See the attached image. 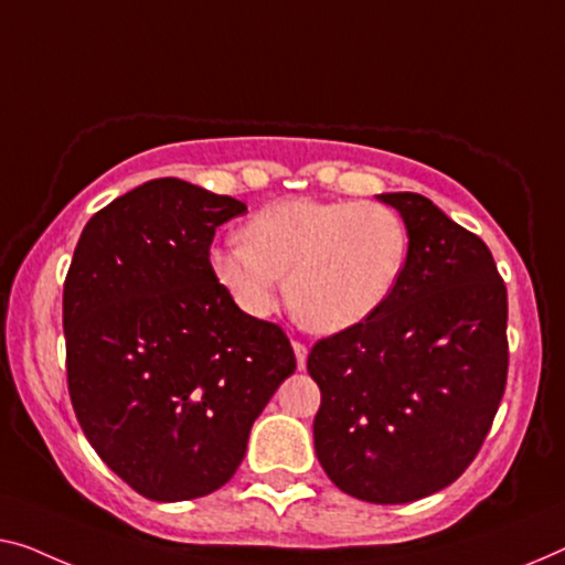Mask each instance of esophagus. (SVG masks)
<instances>
[{
	"label": "esophagus",
	"mask_w": 565,
	"mask_h": 565,
	"mask_svg": "<svg viewBox=\"0 0 565 565\" xmlns=\"http://www.w3.org/2000/svg\"><path fill=\"white\" fill-rule=\"evenodd\" d=\"M294 355H297V367L305 370L307 367V344L294 342Z\"/></svg>",
	"instance_id": "obj_1"
}]
</instances>
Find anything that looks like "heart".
Here are the masks:
<instances>
[{"label": "heart", "mask_w": 565, "mask_h": 565, "mask_svg": "<svg viewBox=\"0 0 565 565\" xmlns=\"http://www.w3.org/2000/svg\"><path fill=\"white\" fill-rule=\"evenodd\" d=\"M241 238L207 254L210 274L233 305L254 319L274 315L289 274L286 301L319 334L373 317L408 260L406 223L381 202L281 200L250 215Z\"/></svg>", "instance_id": "1"}]
</instances>
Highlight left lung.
Returning <instances> with one entry per match:
<instances>
[{"label": "left lung", "instance_id": "8db88e82", "mask_svg": "<svg viewBox=\"0 0 565 565\" xmlns=\"http://www.w3.org/2000/svg\"><path fill=\"white\" fill-rule=\"evenodd\" d=\"M408 228L391 299L307 358L315 449L352 498L414 502L465 475L508 383V289L479 235L416 192L377 195Z\"/></svg>", "mask_w": 565, "mask_h": 565}]
</instances>
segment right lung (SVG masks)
I'll list each match as a JSON object with an SVG mask.
<instances>
[{"label":"right lung","mask_w":565,"mask_h":565,"mask_svg":"<svg viewBox=\"0 0 565 565\" xmlns=\"http://www.w3.org/2000/svg\"><path fill=\"white\" fill-rule=\"evenodd\" d=\"M243 213L235 198L151 180L90 217L67 268L73 411L98 457L147 500L221 490L297 370L281 327L243 315L210 274L217 225Z\"/></svg>","instance_id":"right-lung-1"}]
</instances>
